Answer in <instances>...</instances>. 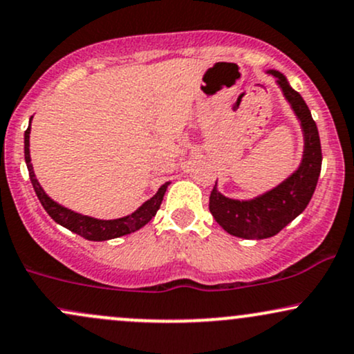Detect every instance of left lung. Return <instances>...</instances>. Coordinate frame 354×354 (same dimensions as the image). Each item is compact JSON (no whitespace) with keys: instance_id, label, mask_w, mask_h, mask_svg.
Segmentation results:
<instances>
[{"instance_id":"8db88e82","label":"left lung","mask_w":354,"mask_h":354,"mask_svg":"<svg viewBox=\"0 0 354 354\" xmlns=\"http://www.w3.org/2000/svg\"><path fill=\"white\" fill-rule=\"evenodd\" d=\"M278 78L284 96L301 121L304 133V154L299 168L263 196L251 201L230 200L213 186L209 196V211L216 223L230 234L245 239H263L278 234L284 226L301 214L315 193L321 173V143L318 128L310 108L298 91L290 86L279 71H270Z\"/></svg>"}]
</instances>
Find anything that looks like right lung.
Here are the masks:
<instances>
[{"label": "right lung", "mask_w": 354, "mask_h": 354, "mask_svg": "<svg viewBox=\"0 0 354 354\" xmlns=\"http://www.w3.org/2000/svg\"><path fill=\"white\" fill-rule=\"evenodd\" d=\"M30 129L31 126H28V129L24 131V161H26L28 171H30L31 185H33L36 196H38V200L43 205V208L46 209V213L50 214L58 225L64 226V228L73 231V233L80 234V236H83L84 239H89V241H106V239L124 236V234H129L133 233V231L143 228L146 223L151 221V218L156 214V211L160 209L161 201H163V196L169 183H165V185L158 189V193L154 194L151 200H148L143 206H140L135 213H131L129 216L118 218V219L89 218V216H84V214L75 213V211L58 205V203L53 201L51 198L44 193L35 176L33 165H31V158H30Z\"/></svg>", "instance_id": "add662e5"}]
</instances>
